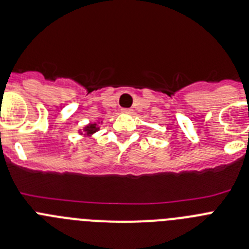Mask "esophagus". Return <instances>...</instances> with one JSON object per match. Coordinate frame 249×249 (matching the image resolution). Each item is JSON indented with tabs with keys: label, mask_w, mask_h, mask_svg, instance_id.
Masks as SVG:
<instances>
[{
	"label": "esophagus",
	"mask_w": 249,
	"mask_h": 249,
	"mask_svg": "<svg viewBox=\"0 0 249 249\" xmlns=\"http://www.w3.org/2000/svg\"><path fill=\"white\" fill-rule=\"evenodd\" d=\"M131 109H126V108H124V109H122V113H124V114H130L131 113Z\"/></svg>",
	"instance_id": "34e87169"
}]
</instances>
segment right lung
Returning a JSON list of instances; mask_svg holds the SVG:
<instances>
[{
    "label": "right lung",
    "instance_id": "add662e5",
    "mask_svg": "<svg viewBox=\"0 0 249 249\" xmlns=\"http://www.w3.org/2000/svg\"><path fill=\"white\" fill-rule=\"evenodd\" d=\"M98 130H99V126H98V124H95V123H93V124H88L87 126H84V129H83V131H84V135H88V136H91L94 133H97ZM80 134H83L82 131H79Z\"/></svg>",
    "mask_w": 249,
    "mask_h": 249
}]
</instances>
